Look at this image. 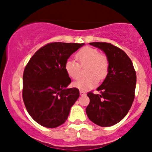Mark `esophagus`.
<instances>
[{"instance_id": "34e87169", "label": "esophagus", "mask_w": 152, "mask_h": 152, "mask_svg": "<svg viewBox=\"0 0 152 152\" xmlns=\"http://www.w3.org/2000/svg\"><path fill=\"white\" fill-rule=\"evenodd\" d=\"M80 94L81 95V96H84V95H86V92L85 91H80Z\"/></svg>"}]
</instances>
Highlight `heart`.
<instances>
[{"label": "heart", "instance_id": "b5f03b06", "mask_svg": "<svg viewBox=\"0 0 152 152\" xmlns=\"http://www.w3.org/2000/svg\"><path fill=\"white\" fill-rule=\"evenodd\" d=\"M75 57L78 63L72 59L67 60L64 70L68 77L77 80L80 75V67L88 66L86 74L88 77L80 78L73 84L80 91H87L97 84L99 80L107 77L109 72V60L107 56L100 54L98 49L90 46L83 47L76 53Z\"/></svg>", "mask_w": 152, "mask_h": 152}]
</instances>
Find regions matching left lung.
<instances>
[{
	"instance_id": "left-lung-1",
	"label": "left lung",
	"mask_w": 152,
	"mask_h": 152,
	"mask_svg": "<svg viewBox=\"0 0 152 152\" xmlns=\"http://www.w3.org/2000/svg\"><path fill=\"white\" fill-rule=\"evenodd\" d=\"M99 48L109 60V72L96 91L88 93L89 105L86 113L91 121L102 127L116 124L126 116L135 98L136 73L126 52L107 42H91Z\"/></svg>"
}]
</instances>
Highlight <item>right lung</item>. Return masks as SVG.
Listing matches in <instances>:
<instances>
[{"instance_id":"obj_1","label":"right lung","mask_w":152,"mask_h":152,"mask_svg":"<svg viewBox=\"0 0 152 152\" xmlns=\"http://www.w3.org/2000/svg\"><path fill=\"white\" fill-rule=\"evenodd\" d=\"M84 43L51 42L32 56L23 75V100L30 116L47 128L66 121L79 97L77 88H68L72 80L64 70L69 57Z\"/></svg>"}]
</instances>
